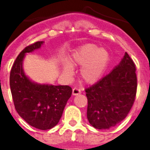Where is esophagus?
Returning <instances> with one entry per match:
<instances>
[{
  "label": "esophagus",
  "mask_w": 150,
  "mask_h": 150,
  "mask_svg": "<svg viewBox=\"0 0 150 150\" xmlns=\"http://www.w3.org/2000/svg\"><path fill=\"white\" fill-rule=\"evenodd\" d=\"M81 93V90L78 88H74L72 89V94L74 96H76V95H79V94Z\"/></svg>",
  "instance_id": "esophagus-1"
}]
</instances>
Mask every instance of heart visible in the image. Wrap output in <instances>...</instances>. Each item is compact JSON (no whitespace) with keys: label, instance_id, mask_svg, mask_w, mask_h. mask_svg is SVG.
<instances>
[{"label":"heart","instance_id":"heart-1","mask_svg":"<svg viewBox=\"0 0 150 150\" xmlns=\"http://www.w3.org/2000/svg\"><path fill=\"white\" fill-rule=\"evenodd\" d=\"M110 59V53L106 48H99L94 43H87L73 54L71 63L74 65L82 66L80 75L85 82L94 83L102 77ZM63 71L68 76H71L74 73L73 67L68 62L63 64Z\"/></svg>","mask_w":150,"mask_h":150}]
</instances>
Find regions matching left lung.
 Returning a JSON list of instances; mask_svg holds the SVG:
<instances>
[{
    "label": "left lung",
    "mask_w": 150,
    "mask_h": 150,
    "mask_svg": "<svg viewBox=\"0 0 150 150\" xmlns=\"http://www.w3.org/2000/svg\"><path fill=\"white\" fill-rule=\"evenodd\" d=\"M136 89L135 64L125 52L111 72L86 89L90 125L97 129H109L123 121L135 102Z\"/></svg>",
    "instance_id": "8db88e82"
}]
</instances>
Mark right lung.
I'll return each instance as SVG.
<instances>
[{
	"mask_svg": "<svg viewBox=\"0 0 150 150\" xmlns=\"http://www.w3.org/2000/svg\"><path fill=\"white\" fill-rule=\"evenodd\" d=\"M44 43L38 41L18 54L10 73V87L15 107L29 125L40 130L56 126L60 121L72 89L68 86L39 84L27 77L22 68L25 54L40 49Z\"/></svg>",
	"mask_w": 150,
	"mask_h": 150,
	"instance_id": "add662e5",
	"label": "right lung"
}]
</instances>
